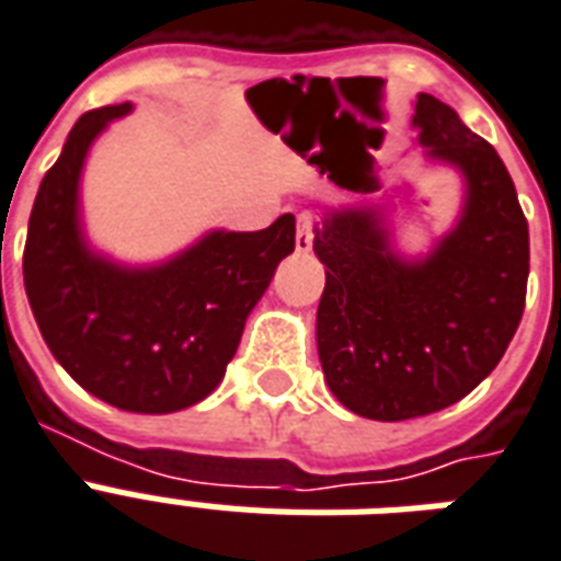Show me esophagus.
<instances>
[{
	"instance_id": "34e87169",
	"label": "esophagus",
	"mask_w": 561,
	"mask_h": 561,
	"mask_svg": "<svg viewBox=\"0 0 561 561\" xmlns=\"http://www.w3.org/2000/svg\"><path fill=\"white\" fill-rule=\"evenodd\" d=\"M310 249H312V216L310 213H301V216H298V231H295V251L307 254Z\"/></svg>"
}]
</instances>
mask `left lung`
Masks as SVG:
<instances>
[{
	"label": "left lung",
	"instance_id": "1",
	"mask_svg": "<svg viewBox=\"0 0 561 561\" xmlns=\"http://www.w3.org/2000/svg\"><path fill=\"white\" fill-rule=\"evenodd\" d=\"M415 142L427 167L462 184L457 219L421 254L401 249L394 186L380 202L316 204L312 251L324 266L316 345L330 392L363 419L403 421L466 398L501 363L518 330L529 231L497 151L450 104L419 93ZM377 193V178L348 184Z\"/></svg>",
	"mask_w": 561,
	"mask_h": 561
}]
</instances>
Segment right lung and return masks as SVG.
<instances>
[{
	"instance_id": "add662e5",
	"label": "right lung",
	"mask_w": 561,
	"mask_h": 561,
	"mask_svg": "<svg viewBox=\"0 0 561 561\" xmlns=\"http://www.w3.org/2000/svg\"><path fill=\"white\" fill-rule=\"evenodd\" d=\"M131 111V102L99 107L69 131L34 198L23 277L51 357L81 389L116 410L167 415L221 383L245 319L293 254L295 216L263 231L210 228L151 263L95 249L81 175L93 142Z\"/></svg>"
}]
</instances>
